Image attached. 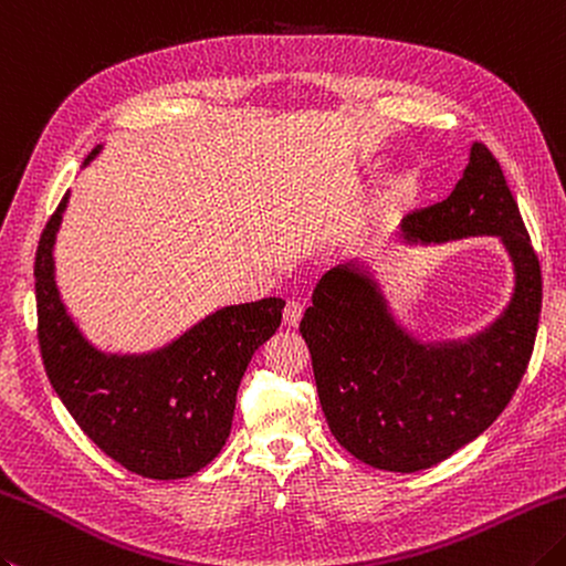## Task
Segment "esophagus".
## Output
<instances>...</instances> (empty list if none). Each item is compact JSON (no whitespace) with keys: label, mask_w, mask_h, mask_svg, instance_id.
<instances>
[{"label":"esophagus","mask_w":566,"mask_h":566,"mask_svg":"<svg viewBox=\"0 0 566 566\" xmlns=\"http://www.w3.org/2000/svg\"><path fill=\"white\" fill-rule=\"evenodd\" d=\"M304 316V304L298 302V298H290L284 306V324L286 326H296L298 321H302Z\"/></svg>","instance_id":"obj_1"}]
</instances>
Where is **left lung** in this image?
<instances>
[{
	"label": "left lung",
	"instance_id": "8db88e82",
	"mask_svg": "<svg viewBox=\"0 0 566 566\" xmlns=\"http://www.w3.org/2000/svg\"><path fill=\"white\" fill-rule=\"evenodd\" d=\"M402 230L422 242L501 235L517 274L513 302L491 331L437 348L409 338L378 284L353 264L316 284L298 331L331 434L373 469L415 473L467 447L511 402L535 348L542 270L501 161L483 142L451 196L409 213Z\"/></svg>",
	"mask_w": 566,
	"mask_h": 566
}]
</instances>
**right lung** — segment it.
<instances>
[{
  "mask_svg": "<svg viewBox=\"0 0 566 566\" xmlns=\"http://www.w3.org/2000/svg\"><path fill=\"white\" fill-rule=\"evenodd\" d=\"M65 203L69 193L43 228L33 262L39 348L53 390L119 467L159 481L193 475L223 449L242 375L280 328L284 298L220 308L151 356H105L81 336L55 290L53 240Z\"/></svg>",
  "mask_w": 566,
  "mask_h": 566,
  "instance_id": "right-lung-1",
  "label": "right lung"
}]
</instances>
